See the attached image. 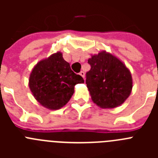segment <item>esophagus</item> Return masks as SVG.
<instances>
[{
	"instance_id": "esophagus-1",
	"label": "esophagus",
	"mask_w": 158,
	"mask_h": 158,
	"mask_svg": "<svg viewBox=\"0 0 158 158\" xmlns=\"http://www.w3.org/2000/svg\"><path fill=\"white\" fill-rule=\"evenodd\" d=\"M79 74H80L82 77L85 78V72H83V71H81V72L79 73Z\"/></svg>"
}]
</instances>
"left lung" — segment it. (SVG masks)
I'll return each instance as SVG.
<instances>
[{
  "instance_id": "obj_1",
  "label": "left lung",
  "mask_w": 158,
  "mask_h": 158,
  "mask_svg": "<svg viewBox=\"0 0 158 158\" xmlns=\"http://www.w3.org/2000/svg\"><path fill=\"white\" fill-rule=\"evenodd\" d=\"M91 69L86 73V85L92 100L103 108L122 104L132 89L129 69L121 61L106 52H100L88 60Z\"/></svg>"
}]
</instances>
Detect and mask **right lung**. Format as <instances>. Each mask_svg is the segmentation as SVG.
<instances>
[{
	"label": "right lung",
	"mask_w": 158,
	"mask_h": 158,
	"mask_svg": "<svg viewBox=\"0 0 158 158\" xmlns=\"http://www.w3.org/2000/svg\"><path fill=\"white\" fill-rule=\"evenodd\" d=\"M81 83L82 77L73 73L60 52L39 62L29 79V87L35 98L52 110L65 105L74 93V86Z\"/></svg>",
	"instance_id": "obj_1"
}]
</instances>
